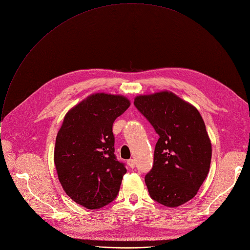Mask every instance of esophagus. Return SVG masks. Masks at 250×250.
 Returning <instances> with one entry per match:
<instances>
[{
	"label": "esophagus",
	"instance_id": "obj_1",
	"mask_svg": "<svg viewBox=\"0 0 250 250\" xmlns=\"http://www.w3.org/2000/svg\"><path fill=\"white\" fill-rule=\"evenodd\" d=\"M127 164L130 168H134L135 167V161L133 159H128L127 160Z\"/></svg>",
	"mask_w": 250,
	"mask_h": 250
}]
</instances>
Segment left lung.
I'll return each mask as SVG.
<instances>
[{
    "mask_svg": "<svg viewBox=\"0 0 250 250\" xmlns=\"http://www.w3.org/2000/svg\"><path fill=\"white\" fill-rule=\"evenodd\" d=\"M135 108L159 138L146 175L151 199L178 207L194 198L209 170L211 145L198 110L171 92L138 96Z\"/></svg>",
    "mask_w": 250,
    "mask_h": 250,
    "instance_id": "1",
    "label": "left lung"
}]
</instances>
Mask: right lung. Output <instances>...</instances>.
<instances>
[{
  "mask_svg": "<svg viewBox=\"0 0 250 250\" xmlns=\"http://www.w3.org/2000/svg\"><path fill=\"white\" fill-rule=\"evenodd\" d=\"M129 104L123 96L94 94L66 114L57 133L58 179L65 193L87 208H101L119 194L126 168L115 154L113 125Z\"/></svg>",
  "mask_w": 250,
  "mask_h": 250,
  "instance_id": "right-lung-1",
  "label": "right lung"
}]
</instances>
